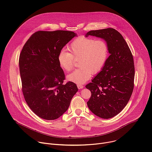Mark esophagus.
<instances>
[{
  "instance_id": "obj_1",
  "label": "esophagus",
  "mask_w": 152,
  "mask_h": 152,
  "mask_svg": "<svg viewBox=\"0 0 152 152\" xmlns=\"http://www.w3.org/2000/svg\"><path fill=\"white\" fill-rule=\"evenodd\" d=\"M77 87H78V89H81V88H83L84 87V86L83 85H81V84H77Z\"/></svg>"
}]
</instances>
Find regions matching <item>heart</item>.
<instances>
[{"label": "heart", "instance_id": "heart-1", "mask_svg": "<svg viewBox=\"0 0 152 152\" xmlns=\"http://www.w3.org/2000/svg\"><path fill=\"white\" fill-rule=\"evenodd\" d=\"M70 53L61 50L57 56L58 63L63 70L71 71L75 61H78L79 68L68 75L67 80L78 84L88 80L92 74H97L104 66L109 54L107 42L102 39H94L79 37L70 45Z\"/></svg>", "mask_w": 152, "mask_h": 152}]
</instances>
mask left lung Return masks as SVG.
<instances>
[{"label": "left lung", "mask_w": 152, "mask_h": 152, "mask_svg": "<svg viewBox=\"0 0 152 152\" xmlns=\"http://www.w3.org/2000/svg\"><path fill=\"white\" fill-rule=\"evenodd\" d=\"M90 35L104 39L110 55L101 72L86 86L92 94L87 104L96 115L107 119L122 111L131 96L135 76L133 56L122 35L114 28L91 30L85 36Z\"/></svg>", "instance_id": "obj_1"}]
</instances>
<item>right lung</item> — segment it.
I'll return each mask as SVG.
<instances>
[{
  "label": "right lung",
  "instance_id": "1",
  "mask_svg": "<svg viewBox=\"0 0 152 152\" xmlns=\"http://www.w3.org/2000/svg\"><path fill=\"white\" fill-rule=\"evenodd\" d=\"M75 36L67 30L38 31L27 41L20 54L24 99L43 119L51 120L61 116L78 91L73 82L63 84L65 74L57 60L59 52Z\"/></svg>",
  "mask_w": 152,
  "mask_h": 152
}]
</instances>
